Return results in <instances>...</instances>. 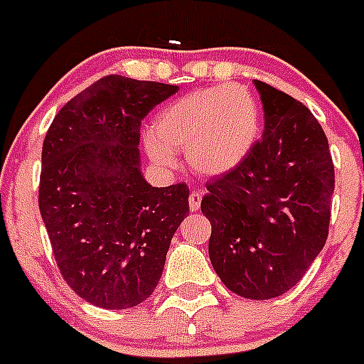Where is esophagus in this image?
Returning a JSON list of instances; mask_svg holds the SVG:
<instances>
[{"label":"esophagus","mask_w":364,"mask_h":364,"mask_svg":"<svg viewBox=\"0 0 364 364\" xmlns=\"http://www.w3.org/2000/svg\"><path fill=\"white\" fill-rule=\"evenodd\" d=\"M200 200H203V195L198 193V191L189 193V210H191V212H197L198 208H200Z\"/></svg>","instance_id":"esophagus-1"}]
</instances>
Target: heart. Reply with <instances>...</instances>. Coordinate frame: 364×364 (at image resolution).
Instances as JSON below:
<instances>
[{"label":"heart","mask_w":364,"mask_h":364,"mask_svg":"<svg viewBox=\"0 0 364 364\" xmlns=\"http://www.w3.org/2000/svg\"><path fill=\"white\" fill-rule=\"evenodd\" d=\"M259 130L262 112L250 90L220 85L197 90L167 105L147 136V151L164 169H173V152L182 151L200 175H225L247 160Z\"/></svg>","instance_id":"heart-1"}]
</instances>
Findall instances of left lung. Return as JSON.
<instances>
[{"label": "left lung", "mask_w": 364, "mask_h": 364, "mask_svg": "<svg viewBox=\"0 0 364 364\" xmlns=\"http://www.w3.org/2000/svg\"><path fill=\"white\" fill-rule=\"evenodd\" d=\"M265 130L243 164L208 182L200 210L212 223L208 252L220 282L269 300L302 279L328 239L333 160L309 108L256 80Z\"/></svg>", "instance_id": "obj_1"}]
</instances>
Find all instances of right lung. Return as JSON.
<instances>
[{
	"label": "right lung",
	"instance_id": "obj_1",
	"mask_svg": "<svg viewBox=\"0 0 364 364\" xmlns=\"http://www.w3.org/2000/svg\"><path fill=\"white\" fill-rule=\"evenodd\" d=\"M178 86L107 75L60 108L42 147L38 206L62 278L102 309L152 294L188 186L152 188L139 171V125Z\"/></svg>",
	"mask_w": 364,
	"mask_h": 364
}]
</instances>
